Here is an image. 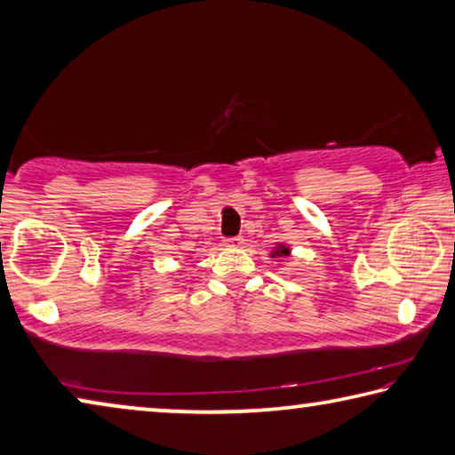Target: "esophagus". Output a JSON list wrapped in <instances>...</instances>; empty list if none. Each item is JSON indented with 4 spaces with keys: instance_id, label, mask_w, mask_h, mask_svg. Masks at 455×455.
I'll return each mask as SVG.
<instances>
[{
    "instance_id": "1",
    "label": "esophagus",
    "mask_w": 455,
    "mask_h": 455,
    "mask_svg": "<svg viewBox=\"0 0 455 455\" xmlns=\"http://www.w3.org/2000/svg\"><path fill=\"white\" fill-rule=\"evenodd\" d=\"M223 243H226L228 248H240V245L243 243V237H242V235H232V237H226V240H223Z\"/></svg>"
}]
</instances>
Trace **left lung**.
<instances>
[{"label":"left lung","mask_w":455,"mask_h":455,"mask_svg":"<svg viewBox=\"0 0 455 455\" xmlns=\"http://www.w3.org/2000/svg\"><path fill=\"white\" fill-rule=\"evenodd\" d=\"M288 248H284V245H280V248L276 250V251H274V254L272 256H288Z\"/></svg>","instance_id":"obj_1"}]
</instances>
